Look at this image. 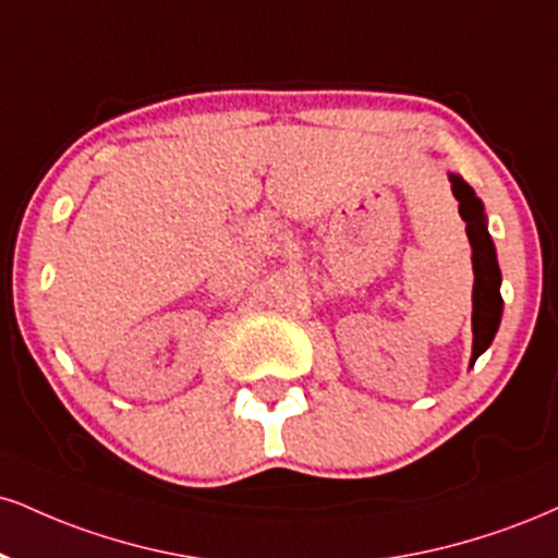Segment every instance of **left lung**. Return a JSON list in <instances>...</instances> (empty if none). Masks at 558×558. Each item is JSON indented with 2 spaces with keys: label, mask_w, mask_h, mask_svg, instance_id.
<instances>
[{
  "label": "left lung",
  "mask_w": 558,
  "mask_h": 558,
  "mask_svg": "<svg viewBox=\"0 0 558 558\" xmlns=\"http://www.w3.org/2000/svg\"><path fill=\"white\" fill-rule=\"evenodd\" d=\"M454 199L460 203V218L465 220V233L473 250V353L471 366L478 361L481 353L488 351L494 343V335L501 325V270L496 259V246L488 233V218L483 203L475 197L473 186L460 173H449Z\"/></svg>",
  "instance_id": "1"
}]
</instances>
